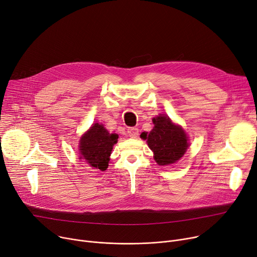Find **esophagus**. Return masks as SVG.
Returning a JSON list of instances; mask_svg holds the SVG:
<instances>
[{
  "instance_id": "34e87169",
  "label": "esophagus",
  "mask_w": 257,
  "mask_h": 257,
  "mask_svg": "<svg viewBox=\"0 0 257 257\" xmlns=\"http://www.w3.org/2000/svg\"><path fill=\"white\" fill-rule=\"evenodd\" d=\"M127 134L131 138H137L138 136H139V130H138L137 127H130V128H127Z\"/></svg>"
}]
</instances>
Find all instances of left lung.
Masks as SVG:
<instances>
[{
    "instance_id": "obj_1",
    "label": "left lung",
    "mask_w": 257,
    "mask_h": 257,
    "mask_svg": "<svg viewBox=\"0 0 257 257\" xmlns=\"http://www.w3.org/2000/svg\"><path fill=\"white\" fill-rule=\"evenodd\" d=\"M154 127L144 139L154 153V160L160 166H169L178 162L186 152L189 143L184 130L173 123L169 116L160 114L152 119Z\"/></svg>"
}]
</instances>
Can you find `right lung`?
I'll return each mask as SVG.
<instances>
[{
  "label": "right lung",
  "mask_w": 257,
  "mask_h": 257,
  "mask_svg": "<svg viewBox=\"0 0 257 257\" xmlns=\"http://www.w3.org/2000/svg\"><path fill=\"white\" fill-rule=\"evenodd\" d=\"M117 139V134L109 133L103 124L93 123L79 141L80 160H84L93 169L107 170L110 155Z\"/></svg>",
  "instance_id": "right-lung-1"
}]
</instances>
